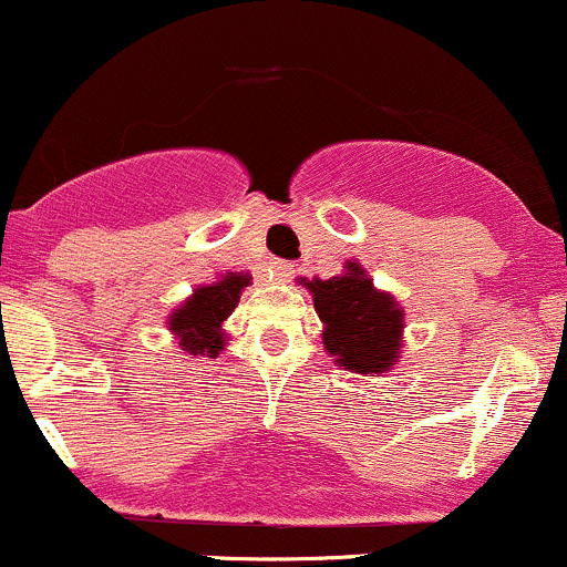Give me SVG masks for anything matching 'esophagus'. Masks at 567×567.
I'll return each instance as SVG.
<instances>
[{
	"instance_id": "1",
	"label": "esophagus",
	"mask_w": 567,
	"mask_h": 567,
	"mask_svg": "<svg viewBox=\"0 0 567 567\" xmlns=\"http://www.w3.org/2000/svg\"><path fill=\"white\" fill-rule=\"evenodd\" d=\"M269 275L279 279V282H285V279H290L296 271H292V264H288V261H271Z\"/></svg>"
}]
</instances>
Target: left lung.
I'll return each mask as SVG.
<instances>
[{"label": "left lung", "mask_w": 567, "mask_h": 567, "mask_svg": "<svg viewBox=\"0 0 567 567\" xmlns=\"http://www.w3.org/2000/svg\"><path fill=\"white\" fill-rule=\"evenodd\" d=\"M347 269L341 277L306 282L324 322L322 343L351 373H383L400 354L402 311L392 296L373 288L360 266L349 264Z\"/></svg>", "instance_id": "1"}]
</instances>
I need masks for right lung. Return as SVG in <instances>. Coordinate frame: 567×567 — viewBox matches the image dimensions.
<instances>
[{
	"label": "right lung",
	"instance_id": "1",
	"mask_svg": "<svg viewBox=\"0 0 567 567\" xmlns=\"http://www.w3.org/2000/svg\"><path fill=\"white\" fill-rule=\"evenodd\" d=\"M250 285L247 275H226L216 285L197 288L188 301L175 309L171 317V330L181 338V347L188 354L216 357L224 349L220 322L231 315L239 301V292Z\"/></svg>",
	"mask_w": 567,
	"mask_h": 567
}]
</instances>
